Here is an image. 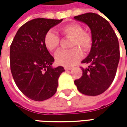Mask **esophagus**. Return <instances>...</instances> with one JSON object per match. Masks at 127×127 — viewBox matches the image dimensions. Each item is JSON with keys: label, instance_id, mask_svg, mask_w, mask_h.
<instances>
[{"label": "esophagus", "instance_id": "34e87169", "mask_svg": "<svg viewBox=\"0 0 127 127\" xmlns=\"http://www.w3.org/2000/svg\"><path fill=\"white\" fill-rule=\"evenodd\" d=\"M64 69L66 70V71H70L72 69V68L71 67H68V66H65L64 67Z\"/></svg>", "mask_w": 127, "mask_h": 127}]
</instances>
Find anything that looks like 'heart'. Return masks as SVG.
I'll return each instance as SVG.
<instances>
[{
	"mask_svg": "<svg viewBox=\"0 0 127 127\" xmlns=\"http://www.w3.org/2000/svg\"><path fill=\"white\" fill-rule=\"evenodd\" d=\"M60 31L63 35L71 38L70 47L74 48L59 51L55 55V60L59 65L71 66L74 65L82 57V51H88L92 46V37L87 32H84L82 26L78 24L71 23L61 27ZM44 44L48 50L54 51L56 50L60 44V37L53 30H49L44 35ZM77 46V47L75 46Z\"/></svg>",
	"mask_w": 127,
	"mask_h": 127,
	"instance_id": "obj_1",
	"label": "heart"
}]
</instances>
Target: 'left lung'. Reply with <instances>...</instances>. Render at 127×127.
<instances>
[{
  "mask_svg": "<svg viewBox=\"0 0 127 127\" xmlns=\"http://www.w3.org/2000/svg\"><path fill=\"white\" fill-rule=\"evenodd\" d=\"M74 18L88 25L93 39L89 55L81 62L89 66L82 68V76L74 83L84 95H100L115 79L120 56L118 39L108 21L96 13L88 12Z\"/></svg>",
  "mask_w": 127,
  "mask_h": 127,
  "instance_id": "obj_1",
  "label": "left lung"
}]
</instances>
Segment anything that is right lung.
I'll list each match as a JSON object with an SVG mask.
<instances>
[{"mask_svg": "<svg viewBox=\"0 0 127 127\" xmlns=\"http://www.w3.org/2000/svg\"><path fill=\"white\" fill-rule=\"evenodd\" d=\"M62 21L37 18L20 27L10 50V70L17 88L28 98L43 101L56 93L64 67L52 68L54 61L44 38L51 27Z\"/></svg>", "mask_w": 127, "mask_h": 127, "instance_id": "obj_1", "label": "right lung"}]
</instances>
